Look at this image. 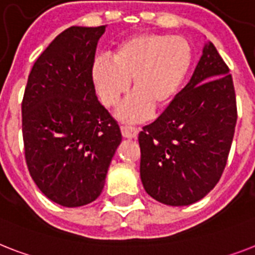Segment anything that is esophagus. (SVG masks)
I'll use <instances>...</instances> for the list:
<instances>
[{"label": "esophagus", "mask_w": 255, "mask_h": 255, "mask_svg": "<svg viewBox=\"0 0 255 255\" xmlns=\"http://www.w3.org/2000/svg\"><path fill=\"white\" fill-rule=\"evenodd\" d=\"M122 136L124 138H136L138 134L137 128H132V127H122Z\"/></svg>", "instance_id": "34e87169"}]
</instances>
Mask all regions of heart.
<instances>
[{
	"label": "heart",
	"instance_id": "b5f03b06",
	"mask_svg": "<svg viewBox=\"0 0 255 255\" xmlns=\"http://www.w3.org/2000/svg\"><path fill=\"white\" fill-rule=\"evenodd\" d=\"M191 47L181 36L156 32L134 34L115 47L113 60L101 56L92 68L99 98L115 109L132 90L134 95L118 113L124 123L148 119L153 107L162 109L173 101L191 65Z\"/></svg>",
	"mask_w": 255,
	"mask_h": 255
}]
</instances>
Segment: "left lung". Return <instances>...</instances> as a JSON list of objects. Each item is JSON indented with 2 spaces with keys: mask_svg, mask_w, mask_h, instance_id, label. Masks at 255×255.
Instances as JSON below:
<instances>
[{
  "mask_svg": "<svg viewBox=\"0 0 255 255\" xmlns=\"http://www.w3.org/2000/svg\"><path fill=\"white\" fill-rule=\"evenodd\" d=\"M237 122L233 80L211 41L188 84L138 134L145 191L166 206H190L220 179Z\"/></svg>",
  "mask_w": 255,
  "mask_h": 255,
  "instance_id": "left-lung-1",
  "label": "left lung"
}]
</instances>
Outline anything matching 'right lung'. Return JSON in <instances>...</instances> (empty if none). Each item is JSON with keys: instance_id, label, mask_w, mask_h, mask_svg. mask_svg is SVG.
<instances>
[{"instance_id": "1", "label": "right lung", "mask_w": 255, "mask_h": 255, "mask_svg": "<svg viewBox=\"0 0 255 255\" xmlns=\"http://www.w3.org/2000/svg\"><path fill=\"white\" fill-rule=\"evenodd\" d=\"M106 26H72L35 61L22 102L24 154L49 200L81 207L102 192L122 141L119 126L95 94V49Z\"/></svg>"}]
</instances>
